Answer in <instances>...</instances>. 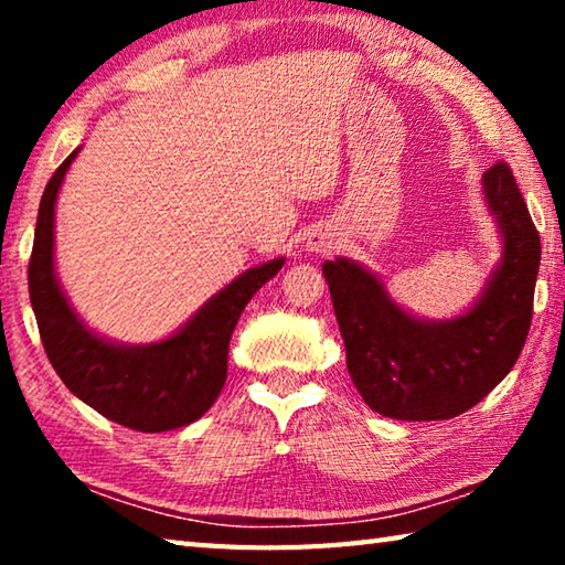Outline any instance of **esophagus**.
<instances>
[{
	"label": "esophagus",
	"instance_id": "esophagus-1",
	"mask_svg": "<svg viewBox=\"0 0 565 565\" xmlns=\"http://www.w3.org/2000/svg\"><path fill=\"white\" fill-rule=\"evenodd\" d=\"M337 246V238L329 232H311V236L306 238V252L311 254H327Z\"/></svg>",
	"mask_w": 565,
	"mask_h": 565
}]
</instances>
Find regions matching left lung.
<instances>
[{"label": "left lung", "mask_w": 565, "mask_h": 565, "mask_svg": "<svg viewBox=\"0 0 565 565\" xmlns=\"http://www.w3.org/2000/svg\"><path fill=\"white\" fill-rule=\"evenodd\" d=\"M503 254L466 313L426 321L351 259L323 264L353 386L381 416L446 420L473 408L519 361L533 317L541 238L505 161L483 174Z\"/></svg>", "instance_id": "1"}]
</instances>
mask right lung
Listing matches in <instances>:
<instances>
[{"mask_svg":"<svg viewBox=\"0 0 565 565\" xmlns=\"http://www.w3.org/2000/svg\"><path fill=\"white\" fill-rule=\"evenodd\" d=\"M76 154L79 149L46 184L34 228L30 299L46 356L64 386L114 424L145 434L189 426L222 394L236 321L252 296L279 274L284 259L244 271L164 341L127 347L102 339L76 317L54 271L56 194Z\"/></svg>","mask_w":565,"mask_h":565,"instance_id":"obj_1","label":"right lung"}]
</instances>
